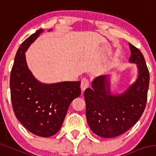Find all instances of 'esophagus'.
Wrapping results in <instances>:
<instances>
[{
    "mask_svg": "<svg viewBox=\"0 0 156 156\" xmlns=\"http://www.w3.org/2000/svg\"><path fill=\"white\" fill-rule=\"evenodd\" d=\"M90 85V80L87 77H83L82 80H81V89L83 91L86 88H87Z\"/></svg>",
    "mask_w": 156,
    "mask_h": 156,
    "instance_id": "34e87169",
    "label": "esophagus"
}]
</instances>
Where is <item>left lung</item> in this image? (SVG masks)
Wrapping results in <instances>:
<instances>
[{
    "instance_id": "left-lung-1",
    "label": "left lung",
    "mask_w": 156,
    "mask_h": 156,
    "mask_svg": "<svg viewBox=\"0 0 156 156\" xmlns=\"http://www.w3.org/2000/svg\"><path fill=\"white\" fill-rule=\"evenodd\" d=\"M129 47V62L138 68L136 80L123 93L115 94L111 93L110 75H101L84 92L88 125L102 138H114L126 132L141 118L146 105L149 72L141 51L131 43Z\"/></svg>"
}]
</instances>
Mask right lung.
<instances>
[{"mask_svg": "<svg viewBox=\"0 0 156 156\" xmlns=\"http://www.w3.org/2000/svg\"><path fill=\"white\" fill-rule=\"evenodd\" d=\"M42 32L43 29L38 30L20 45L11 69L10 89L17 119L30 132L47 138L59 131L69 104L80 95L81 89L80 81L43 83L31 73L25 52Z\"/></svg>", "mask_w": 156, "mask_h": 156, "instance_id": "add662e5", "label": "right lung"}]
</instances>
